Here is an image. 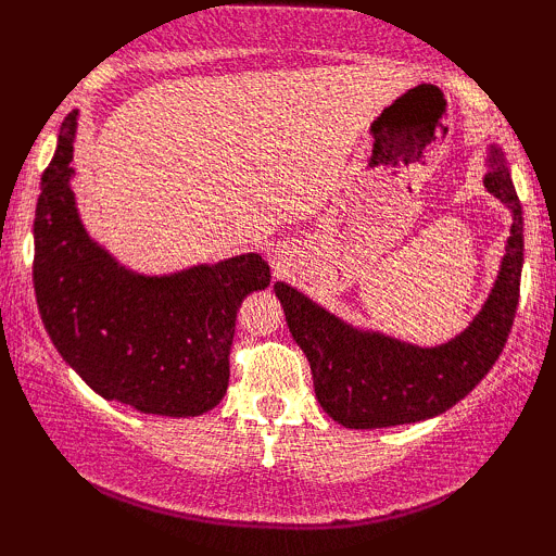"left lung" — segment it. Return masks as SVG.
<instances>
[{
    "label": "left lung",
    "mask_w": 556,
    "mask_h": 556,
    "mask_svg": "<svg viewBox=\"0 0 556 556\" xmlns=\"http://www.w3.org/2000/svg\"><path fill=\"white\" fill-rule=\"evenodd\" d=\"M483 185L511 210V235L489 301L447 344L422 349L379 331H359L295 288L273 286L288 329L311 364L318 405L331 420L352 430L428 420L466 397L496 364L519 306L523 265L521 202L496 147Z\"/></svg>",
    "instance_id": "1"
}]
</instances>
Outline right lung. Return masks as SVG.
Instances as JSON below:
<instances>
[{
  "mask_svg": "<svg viewBox=\"0 0 556 556\" xmlns=\"http://www.w3.org/2000/svg\"><path fill=\"white\" fill-rule=\"evenodd\" d=\"M75 116L60 128L35 212L33 283L45 329L101 397L147 415L207 413L230 382L235 316L248 293L270 286L268 263L248 253L162 278L118 265L75 210Z\"/></svg>",
  "mask_w": 556,
  "mask_h": 556,
  "instance_id": "1",
  "label": "right lung"
}]
</instances>
